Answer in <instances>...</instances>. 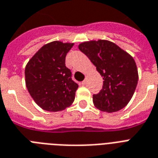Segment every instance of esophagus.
<instances>
[{
    "instance_id": "obj_1",
    "label": "esophagus",
    "mask_w": 158,
    "mask_h": 158,
    "mask_svg": "<svg viewBox=\"0 0 158 158\" xmlns=\"http://www.w3.org/2000/svg\"><path fill=\"white\" fill-rule=\"evenodd\" d=\"M86 84V81L85 80H84V81L82 82V85H85Z\"/></svg>"
}]
</instances>
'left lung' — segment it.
Masks as SVG:
<instances>
[{
	"label": "left lung",
	"mask_w": 158,
	"mask_h": 158,
	"mask_svg": "<svg viewBox=\"0 0 158 158\" xmlns=\"http://www.w3.org/2000/svg\"><path fill=\"white\" fill-rule=\"evenodd\" d=\"M79 49L104 79L100 93L93 96L94 106L108 113L123 109L132 98L139 80L134 58L107 40L84 42L79 44Z\"/></svg>",
	"instance_id": "obj_1"
}]
</instances>
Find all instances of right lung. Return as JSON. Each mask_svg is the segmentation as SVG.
<instances>
[{
	"label": "right lung",
	"mask_w": 158,
	"mask_h": 158,
	"mask_svg": "<svg viewBox=\"0 0 158 158\" xmlns=\"http://www.w3.org/2000/svg\"><path fill=\"white\" fill-rule=\"evenodd\" d=\"M74 43L54 41L43 46L26 64L25 84L36 103L48 111H60L74 101L78 84L65 66Z\"/></svg>",
	"instance_id": "1"
}]
</instances>
